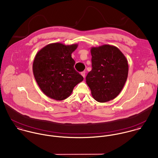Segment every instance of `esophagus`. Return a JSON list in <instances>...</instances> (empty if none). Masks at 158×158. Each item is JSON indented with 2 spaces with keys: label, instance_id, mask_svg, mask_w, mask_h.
Returning a JSON list of instances; mask_svg holds the SVG:
<instances>
[{
  "label": "esophagus",
  "instance_id": "34e87169",
  "mask_svg": "<svg viewBox=\"0 0 158 158\" xmlns=\"http://www.w3.org/2000/svg\"><path fill=\"white\" fill-rule=\"evenodd\" d=\"M81 75L85 78V72H84V71H83V72H82L81 73Z\"/></svg>",
  "mask_w": 158,
  "mask_h": 158
}]
</instances>
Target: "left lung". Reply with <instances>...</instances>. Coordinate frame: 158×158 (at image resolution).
<instances>
[{"label":"left lung","mask_w":158,"mask_h":158,"mask_svg":"<svg viewBox=\"0 0 158 158\" xmlns=\"http://www.w3.org/2000/svg\"><path fill=\"white\" fill-rule=\"evenodd\" d=\"M92 70L86 82L99 102L114 99L123 89L128 75L126 57L116 47L104 45L91 48Z\"/></svg>","instance_id":"1"}]
</instances>
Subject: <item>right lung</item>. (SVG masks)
<instances>
[{"label":"right lung","mask_w":158,"mask_h":158,"mask_svg":"<svg viewBox=\"0 0 158 158\" xmlns=\"http://www.w3.org/2000/svg\"><path fill=\"white\" fill-rule=\"evenodd\" d=\"M77 47L78 44L53 43L36 54L32 65L33 73L39 88L48 98L56 101L64 100L83 80L74 69L75 62L71 56Z\"/></svg>","instance_id":"obj_1"}]
</instances>
